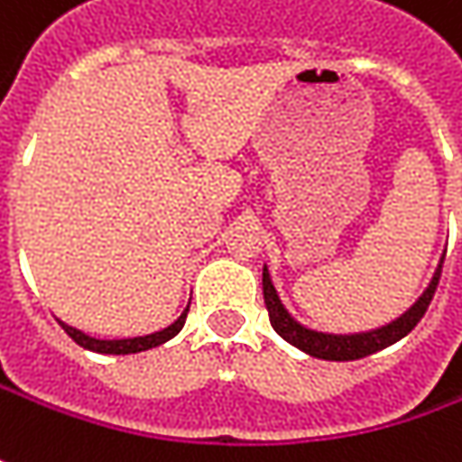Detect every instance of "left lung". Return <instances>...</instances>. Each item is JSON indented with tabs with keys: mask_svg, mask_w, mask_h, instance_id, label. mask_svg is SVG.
Here are the masks:
<instances>
[{
	"mask_svg": "<svg viewBox=\"0 0 462 462\" xmlns=\"http://www.w3.org/2000/svg\"><path fill=\"white\" fill-rule=\"evenodd\" d=\"M442 261H445V258H442ZM439 273H442V266H437L434 276H431L430 287L424 290V294H421L401 318H395L393 323L383 326V328H374V331L367 333H349V336H341V333H320L300 326L290 312H287V308L282 305L279 294H276L273 284H271V276L266 266H263V302H266V310H269V320L271 326H273V331L279 333L284 341H290L291 346L302 349L305 354L315 356V359L351 362V359H362V356H370L374 351L385 349V346H391L395 341H401L406 333H411L413 328H416V323L424 318L427 308H430L434 290H437V284H439Z\"/></svg>",
	"mask_w": 462,
	"mask_h": 462,
	"instance_id": "left-lung-1",
	"label": "left lung"
}]
</instances>
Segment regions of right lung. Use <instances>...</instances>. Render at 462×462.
Listing matches in <instances>:
<instances>
[{"mask_svg": "<svg viewBox=\"0 0 462 462\" xmlns=\"http://www.w3.org/2000/svg\"><path fill=\"white\" fill-rule=\"evenodd\" d=\"M186 315H189V308L183 310V315L168 326V328H162V331L150 333V336H136V338H92L88 333L77 331V328H71L67 323H61V328L69 333L71 338L79 344V346H85V349L97 351V354H136V351H147L154 349V346H160V344H165V341H171L175 333L183 328V323H186Z\"/></svg>", "mask_w": 462, "mask_h": 462, "instance_id": "obj_1", "label": "right lung"}]
</instances>
